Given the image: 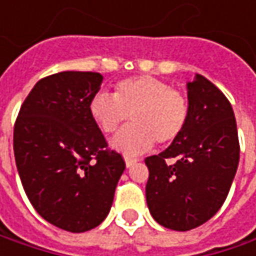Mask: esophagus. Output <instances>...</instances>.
<instances>
[{
	"label": "esophagus",
	"mask_w": 256,
	"mask_h": 256,
	"mask_svg": "<svg viewBox=\"0 0 256 256\" xmlns=\"http://www.w3.org/2000/svg\"><path fill=\"white\" fill-rule=\"evenodd\" d=\"M138 161V158H135V156H131V155H125V164H126V166L130 168V166H132L134 164Z\"/></svg>",
	"instance_id": "1"
}]
</instances>
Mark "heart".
<instances>
[{
    "label": "heart",
    "instance_id": "heart-1",
    "mask_svg": "<svg viewBox=\"0 0 256 256\" xmlns=\"http://www.w3.org/2000/svg\"><path fill=\"white\" fill-rule=\"evenodd\" d=\"M90 112L105 134L116 132L131 118L132 124L115 138L114 145L124 152L140 154L154 142H174L186 126L190 105L185 95L168 82L138 75L116 82L114 95L95 94Z\"/></svg>",
    "mask_w": 256,
    "mask_h": 256
}]
</instances>
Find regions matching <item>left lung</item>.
Returning <instances> with one entry per match:
<instances>
[{"instance_id": "1", "label": "left lung", "mask_w": 256, "mask_h": 256, "mask_svg": "<svg viewBox=\"0 0 256 256\" xmlns=\"http://www.w3.org/2000/svg\"><path fill=\"white\" fill-rule=\"evenodd\" d=\"M185 130L161 154L146 156V204L165 228L190 231L225 202L240 162L236 121L228 98L205 76L188 82Z\"/></svg>"}]
</instances>
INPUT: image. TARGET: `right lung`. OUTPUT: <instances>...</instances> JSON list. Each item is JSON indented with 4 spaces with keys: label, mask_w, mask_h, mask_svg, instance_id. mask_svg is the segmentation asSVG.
<instances>
[{
    "label": "right lung",
    "mask_w": 256,
    "mask_h": 256,
    "mask_svg": "<svg viewBox=\"0 0 256 256\" xmlns=\"http://www.w3.org/2000/svg\"><path fill=\"white\" fill-rule=\"evenodd\" d=\"M102 75L64 71L40 80L20 108L14 155L24 191L45 221L85 232L106 218L125 161L90 112Z\"/></svg>",
    "instance_id": "1"
}]
</instances>
